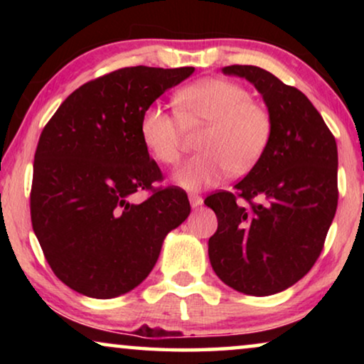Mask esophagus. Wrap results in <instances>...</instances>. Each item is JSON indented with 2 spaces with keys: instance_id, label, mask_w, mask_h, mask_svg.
<instances>
[{
  "instance_id": "34e87169",
  "label": "esophagus",
  "mask_w": 364,
  "mask_h": 364,
  "mask_svg": "<svg viewBox=\"0 0 364 364\" xmlns=\"http://www.w3.org/2000/svg\"><path fill=\"white\" fill-rule=\"evenodd\" d=\"M188 200H191L192 208L200 207L202 203H203V198L200 196H197V193H191V196H188Z\"/></svg>"
}]
</instances>
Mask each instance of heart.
Here are the masks:
<instances>
[{
    "label": "heart",
    "instance_id": "heart-1",
    "mask_svg": "<svg viewBox=\"0 0 364 364\" xmlns=\"http://www.w3.org/2000/svg\"><path fill=\"white\" fill-rule=\"evenodd\" d=\"M177 114L149 106L141 117V139L159 162L172 166L182 156L186 127L208 124L200 139L198 156L173 172V181L187 191L215 187L230 173L245 176L260 162L273 134L265 106L252 99L245 86L230 79L210 77L181 89Z\"/></svg>",
    "mask_w": 364,
    "mask_h": 364
}]
</instances>
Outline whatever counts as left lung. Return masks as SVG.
I'll return each instance as SVG.
<instances>
[{"mask_svg":"<svg viewBox=\"0 0 364 364\" xmlns=\"http://www.w3.org/2000/svg\"><path fill=\"white\" fill-rule=\"evenodd\" d=\"M222 73L255 86L272 116L273 134L235 192L205 198L218 220L208 238V258L233 290L275 295L305 277L323 250L338 205L336 141L310 99L272 73L238 64ZM238 196L251 207L237 206Z\"/></svg>","mask_w":364,"mask_h":364,"instance_id":"8db88e82","label":"left lung"}]
</instances>
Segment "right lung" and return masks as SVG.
Listing matches in <instances>:
<instances>
[{
    "label": "right lung",
    "mask_w": 364,
    "mask_h": 364,
    "mask_svg": "<svg viewBox=\"0 0 364 364\" xmlns=\"http://www.w3.org/2000/svg\"><path fill=\"white\" fill-rule=\"evenodd\" d=\"M193 68H122L76 89L43 129L34 154L31 222L54 275L81 295L131 291L156 265L164 238L191 213L141 139V117Z\"/></svg>",
    "instance_id": "1"
}]
</instances>
